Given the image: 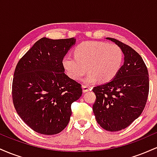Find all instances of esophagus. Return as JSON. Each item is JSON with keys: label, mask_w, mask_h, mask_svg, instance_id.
<instances>
[{"label": "esophagus", "mask_w": 157, "mask_h": 157, "mask_svg": "<svg viewBox=\"0 0 157 157\" xmlns=\"http://www.w3.org/2000/svg\"><path fill=\"white\" fill-rule=\"evenodd\" d=\"M82 91L83 92H87L89 90H91V88L89 87V86H86V85H82Z\"/></svg>", "instance_id": "esophagus-1"}]
</instances>
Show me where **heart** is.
Returning <instances> with one entry per match:
<instances>
[{
	"mask_svg": "<svg viewBox=\"0 0 157 157\" xmlns=\"http://www.w3.org/2000/svg\"><path fill=\"white\" fill-rule=\"evenodd\" d=\"M75 55H66L63 66L70 78L78 80L88 70L82 79L86 84H92L100 80L109 82L117 76L123 61V52L114 44L102 41H85L75 48Z\"/></svg>",
	"mask_w": 157,
	"mask_h": 157,
	"instance_id": "obj_1",
	"label": "heart"
}]
</instances>
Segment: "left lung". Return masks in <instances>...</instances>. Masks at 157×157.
<instances>
[{
	"mask_svg": "<svg viewBox=\"0 0 157 157\" xmlns=\"http://www.w3.org/2000/svg\"><path fill=\"white\" fill-rule=\"evenodd\" d=\"M122 50L124 63L108 83L94 87L93 111L97 122L109 131L129 126L144 110L149 92L148 71L142 57L121 41L107 37Z\"/></svg>",
	"mask_w": 157,
	"mask_h": 157,
	"instance_id": "left-lung-1",
	"label": "left lung"
}]
</instances>
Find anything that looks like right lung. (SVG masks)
Masks as SVG:
<instances>
[{
	"label": "right lung",
	"mask_w": 157,
	"mask_h": 157,
	"mask_svg": "<svg viewBox=\"0 0 157 157\" xmlns=\"http://www.w3.org/2000/svg\"><path fill=\"white\" fill-rule=\"evenodd\" d=\"M74 37H43L20 59L12 81V101L20 117L33 131L57 134L68 125L71 105L81 97V84L64 73L63 60Z\"/></svg>",
	"instance_id": "right-lung-1"
}]
</instances>
